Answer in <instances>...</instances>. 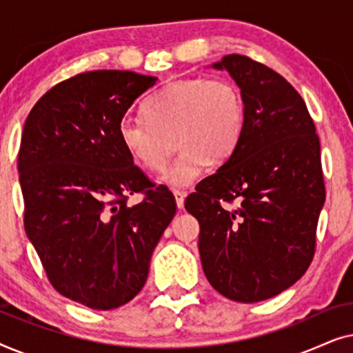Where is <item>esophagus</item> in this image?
I'll list each match as a JSON object with an SVG mask.
<instances>
[{
	"label": "esophagus",
	"mask_w": 353,
	"mask_h": 353,
	"mask_svg": "<svg viewBox=\"0 0 353 353\" xmlns=\"http://www.w3.org/2000/svg\"><path fill=\"white\" fill-rule=\"evenodd\" d=\"M173 196H175L178 209H183V205H185V196H186L185 192H183V191H173Z\"/></svg>",
	"instance_id": "esophagus-1"
}]
</instances>
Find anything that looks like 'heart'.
Returning a JSON list of instances; mask_svg holds the SVG:
<instances>
[{"label": "heart", "instance_id": "b5f03b06", "mask_svg": "<svg viewBox=\"0 0 353 353\" xmlns=\"http://www.w3.org/2000/svg\"><path fill=\"white\" fill-rule=\"evenodd\" d=\"M144 117H127L119 139L132 161L148 172H161L170 157L173 138L180 154L163 172L162 183L190 186L212 163L233 156L244 133L245 105L233 80L194 77L178 80L154 93Z\"/></svg>", "mask_w": 353, "mask_h": 353}]
</instances>
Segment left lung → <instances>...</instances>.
Here are the masks:
<instances>
[{
    "label": "left lung",
    "mask_w": 353,
    "mask_h": 353,
    "mask_svg": "<svg viewBox=\"0 0 353 353\" xmlns=\"http://www.w3.org/2000/svg\"><path fill=\"white\" fill-rule=\"evenodd\" d=\"M245 123L233 156L196 186L185 207L201 225L207 279L236 302H260L291 288L310 267L325 204L320 139L302 96L270 67L228 54Z\"/></svg>",
    "instance_id": "left-lung-1"
}]
</instances>
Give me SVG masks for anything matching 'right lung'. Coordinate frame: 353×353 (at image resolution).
I'll list each match as a JSON object with an SVG mask.
<instances>
[{
	"label": "right lung",
	"mask_w": 353,
	"mask_h": 353,
	"mask_svg": "<svg viewBox=\"0 0 353 353\" xmlns=\"http://www.w3.org/2000/svg\"><path fill=\"white\" fill-rule=\"evenodd\" d=\"M157 77L93 70L70 77L38 99L23 125L17 168L23 226L52 288L94 310L132 301L176 214L119 139L127 110ZM134 192L145 199L126 204Z\"/></svg>",
	"instance_id": "1"
}]
</instances>
